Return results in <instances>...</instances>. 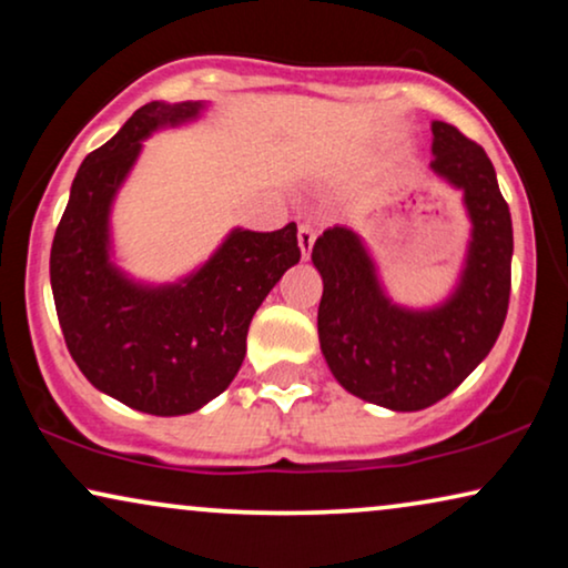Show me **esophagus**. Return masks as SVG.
<instances>
[{
    "instance_id": "obj_1",
    "label": "esophagus",
    "mask_w": 568,
    "mask_h": 568,
    "mask_svg": "<svg viewBox=\"0 0 568 568\" xmlns=\"http://www.w3.org/2000/svg\"><path fill=\"white\" fill-rule=\"evenodd\" d=\"M297 243H300L302 261H307L310 253H313V245H315V230L310 227V224H302V227L297 230Z\"/></svg>"
}]
</instances>
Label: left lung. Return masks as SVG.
<instances>
[{
  "mask_svg": "<svg viewBox=\"0 0 568 568\" xmlns=\"http://www.w3.org/2000/svg\"><path fill=\"white\" fill-rule=\"evenodd\" d=\"M432 173L463 193L470 220L445 300L432 307L395 302L359 232L336 224L313 245L325 362L344 390L390 410H422L453 393L494 348L509 307L515 240L491 160L445 121H432Z\"/></svg>",
  "mask_w": 568,
  "mask_h": 568,
  "instance_id": "left-lung-1",
  "label": "left lung"
}]
</instances>
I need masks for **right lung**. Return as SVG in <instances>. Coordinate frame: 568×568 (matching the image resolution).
Listing matches in <instances>:
<instances>
[{"instance_id": "1", "label": "right lung", "mask_w": 568, "mask_h": 568, "mask_svg": "<svg viewBox=\"0 0 568 568\" xmlns=\"http://www.w3.org/2000/svg\"><path fill=\"white\" fill-rule=\"evenodd\" d=\"M206 100L139 108L77 170L51 245V290L67 348L100 393L152 416H183L224 393L245 359L255 310L300 263L297 224L235 227L175 282L129 276L113 251L111 214L154 131L199 121Z\"/></svg>"}]
</instances>
